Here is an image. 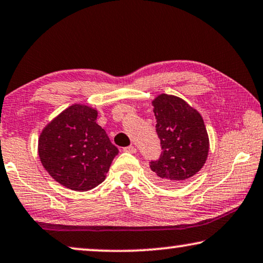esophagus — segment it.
<instances>
[{"label":"esophagus","mask_w":263,"mask_h":263,"mask_svg":"<svg viewBox=\"0 0 263 263\" xmlns=\"http://www.w3.org/2000/svg\"><path fill=\"white\" fill-rule=\"evenodd\" d=\"M124 151H126V153H130V154H136L137 153V149H136L135 145H130V146L125 147Z\"/></svg>","instance_id":"esophagus-1"}]
</instances>
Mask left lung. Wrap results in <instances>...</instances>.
Here are the masks:
<instances>
[{
    "label": "left lung",
    "mask_w": 263,
    "mask_h": 263,
    "mask_svg": "<svg viewBox=\"0 0 263 263\" xmlns=\"http://www.w3.org/2000/svg\"><path fill=\"white\" fill-rule=\"evenodd\" d=\"M153 106L162 154L150 162V168L158 183L176 186L204 167L210 150L209 135L201 114L181 98L160 94Z\"/></svg>",
    "instance_id": "left-lung-1"
}]
</instances>
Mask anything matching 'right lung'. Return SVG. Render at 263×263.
I'll return each instance as SVG.
<instances>
[{
  "label": "right lung",
  "instance_id": "1",
  "mask_svg": "<svg viewBox=\"0 0 263 263\" xmlns=\"http://www.w3.org/2000/svg\"><path fill=\"white\" fill-rule=\"evenodd\" d=\"M96 118L95 108L75 103L40 133L38 154L43 167L69 190L86 192L99 186L119 153Z\"/></svg>",
  "mask_w": 263,
  "mask_h": 263
}]
</instances>
